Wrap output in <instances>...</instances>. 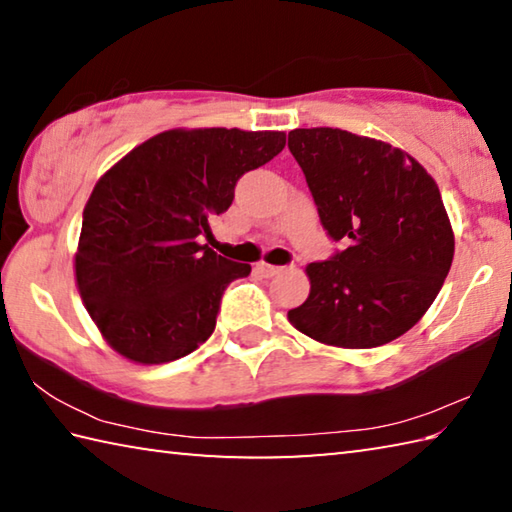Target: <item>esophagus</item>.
I'll list each match as a JSON object with an SVG mask.
<instances>
[{"label":"esophagus","instance_id":"esophagus-1","mask_svg":"<svg viewBox=\"0 0 512 512\" xmlns=\"http://www.w3.org/2000/svg\"><path fill=\"white\" fill-rule=\"evenodd\" d=\"M255 268L264 275H277V273L284 271V266H275V264H266V262H259Z\"/></svg>","mask_w":512,"mask_h":512}]
</instances>
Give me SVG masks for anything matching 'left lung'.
Wrapping results in <instances>:
<instances>
[{"mask_svg": "<svg viewBox=\"0 0 512 512\" xmlns=\"http://www.w3.org/2000/svg\"><path fill=\"white\" fill-rule=\"evenodd\" d=\"M289 151L327 235L345 250L307 266L309 298L289 323L336 348H377L418 323L454 259V232L427 169L341 128H296Z\"/></svg>", "mask_w": 512, "mask_h": 512, "instance_id": "1", "label": "left lung"}]
</instances>
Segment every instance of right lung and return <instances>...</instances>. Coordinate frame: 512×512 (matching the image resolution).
Returning <instances> with one entry per match:
<instances>
[{"mask_svg": "<svg viewBox=\"0 0 512 512\" xmlns=\"http://www.w3.org/2000/svg\"><path fill=\"white\" fill-rule=\"evenodd\" d=\"M284 144L280 131L173 128L103 173L83 210L74 268L112 350L153 366L210 339L225 287L250 264L216 255L198 237L212 235L237 180Z\"/></svg>", "mask_w": 512, "mask_h": 512, "instance_id": "right-lung-1", "label": "right lung"}]
</instances>
